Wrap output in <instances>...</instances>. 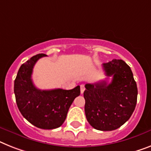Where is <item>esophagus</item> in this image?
<instances>
[{
	"instance_id": "esophagus-1",
	"label": "esophagus",
	"mask_w": 151,
	"mask_h": 151,
	"mask_svg": "<svg viewBox=\"0 0 151 151\" xmlns=\"http://www.w3.org/2000/svg\"><path fill=\"white\" fill-rule=\"evenodd\" d=\"M80 91H81V93H82V94L84 93V91H85L84 85H81V86H80Z\"/></svg>"
}]
</instances>
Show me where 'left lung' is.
<instances>
[{"mask_svg":"<svg viewBox=\"0 0 151 151\" xmlns=\"http://www.w3.org/2000/svg\"><path fill=\"white\" fill-rule=\"evenodd\" d=\"M110 83L106 80L86 84L85 113L93 128L110 131L123 125L135 109L137 87L130 67L121 59H113L103 65Z\"/></svg>","mask_w":151,"mask_h":151,"instance_id":"obj_1","label":"left lung"}]
</instances>
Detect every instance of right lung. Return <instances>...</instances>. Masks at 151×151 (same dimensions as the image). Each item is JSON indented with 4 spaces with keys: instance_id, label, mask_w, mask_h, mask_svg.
I'll return each mask as SVG.
<instances>
[{
    "instance_id": "right-lung-1",
    "label": "right lung",
    "mask_w": 151,
    "mask_h": 151,
    "mask_svg": "<svg viewBox=\"0 0 151 151\" xmlns=\"http://www.w3.org/2000/svg\"><path fill=\"white\" fill-rule=\"evenodd\" d=\"M45 56L36 55L22 65L14 80V91L17 107L24 117L37 127L52 129L64 123L75 98L80 95V86L70 90L37 89L32 82L33 68L37 61Z\"/></svg>"
}]
</instances>
